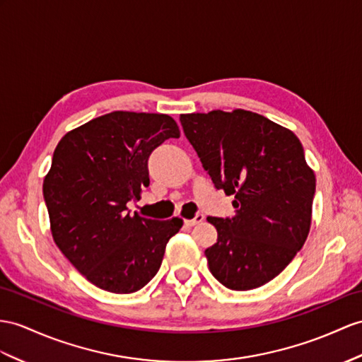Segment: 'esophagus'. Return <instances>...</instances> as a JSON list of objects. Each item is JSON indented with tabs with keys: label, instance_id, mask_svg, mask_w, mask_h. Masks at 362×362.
<instances>
[{
	"label": "esophagus",
	"instance_id": "esophagus-1",
	"mask_svg": "<svg viewBox=\"0 0 362 362\" xmlns=\"http://www.w3.org/2000/svg\"><path fill=\"white\" fill-rule=\"evenodd\" d=\"M202 221H204V214H197L192 219H186V221H184V224L189 226V227H193V226H197V224H199Z\"/></svg>",
	"mask_w": 362,
	"mask_h": 362
}]
</instances>
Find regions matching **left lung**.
<instances>
[{
	"instance_id": "8db88e82",
	"label": "left lung",
	"mask_w": 362,
	"mask_h": 362,
	"mask_svg": "<svg viewBox=\"0 0 362 362\" xmlns=\"http://www.w3.org/2000/svg\"><path fill=\"white\" fill-rule=\"evenodd\" d=\"M180 121L215 187L235 195L232 218H207L218 232L204 252L211 275L241 292L267 284L310 230L316 180L303 144L249 110L189 113Z\"/></svg>"
}]
</instances>
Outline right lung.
Returning <instances> with one entry per match:
<instances>
[{
  "label": "right lung",
  "instance_id": "obj_1",
  "mask_svg": "<svg viewBox=\"0 0 362 362\" xmlns=\"http://www.w3.org/2000/svg\"><path fill=\"white\" fill-rule=\"evenodd\" d=\"M169 138H180L169 115L112 112L69 132L55 148L42 184L52 236L96 287L138 292L182 226L180 218L132 216L127 207L151 181L148 156Z\"/></svg>",
  "mask_w": 362,
  "mask_h": 362
}]
</instances>
